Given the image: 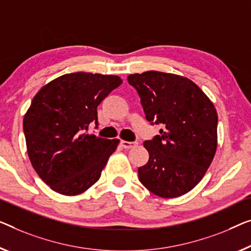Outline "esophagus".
I'll use <instances>...</instances> for the list:
<instances>
[{
    "label": "esophagus",
    "mask_w": 251,
    "mask_h": 251,
    "mask_svg": "<svg viewBox=\"0 0 251 251\" xmlns=\"http://www.w3.org/2000/svg\"><path fill=\"white\" fill-rule=\"evenodd\" d=\"M137 143L136 142H127V141H122V147L124 149H132L134 147H136Z\"/></svg>",
    "instance_id": "obj_1"
}]
</instances>
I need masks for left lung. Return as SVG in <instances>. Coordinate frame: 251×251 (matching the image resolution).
<instances>
[{"label":"left lung","instance_id":"left-lung-1","mask_svg":"<svg viewBox=\"0 0 251 251\" xmlns=\"http://www.w3.org/2000/svg\"><path fill=\"white\" fill-rule=\"evenodd\" d=\"M147 119L162 124L144 142L149 161L138 168L145 188L162 198L190 192L206 174L218 148V113L211 99L185 76L159 71L128 75Z\"/></svg>","mask_w":251,"mask_h":251}]
</instances>
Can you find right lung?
I'll return each mask as SVG.
<instances>
[{"instance_id":"right-lung-1","label":"right lung","mask_w":251,"mask_h":251,"mask_svg":"<svg viewBox=\"0 0 251 251\" xmlns=\"http://www.w3.org/2000/svg\"><path fill=\"white\" fill-rule=\"evenodd\" d=\"M122 83L117 75L70 73L33 97L24 117L27 152L33 169L54 192L75 196L99 180L119 140L85 130L98 123L97 107Z\"/></svg>"}]
</instances>
